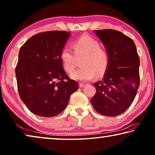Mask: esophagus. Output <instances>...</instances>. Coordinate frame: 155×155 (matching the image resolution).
Wrapping results in <instances>:
<instances>
[{"instance_id": "obj_1", "label": "esophagus", "mask_w": 155, "mask_h": 155, "mask_svg": "<svg viewBox=\"0 0 155 155\" xmlns=\"http://www.w3.org/2000/svg\"><path fill=\"white\" fill-rule=\"evenodd\" d=\"M85 85H86V84H83V83H79V86H80L81 87H85Z\"/></svg>"}]
</instances>
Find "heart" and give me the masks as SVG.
I'll return each mask as SVG.
<instances>
[{
	"label": "heart",
	"instance_id": "obj_1",
	"mask_svg": "<svg viewBox=\"0 0 155 155\" xmlns=\"http://www.w3.org/2000/svg\"><path fill=\"white\" fill-rule=\"evenodd\" d=\"M74 55L68 48H64L60 54L63 69L68 73L72 72L76 64V58L83 59L80 65L81 68L71 74L72 79L87 81L92 79L95 74L100 76L107 70L108 64V55L94 38L84 35L73 44Z\"/></svg>",
	"mask_w": 155,
	"mask_h": 155
}]
</instances>
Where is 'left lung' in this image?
Returning a JSON list of instances; mask_svg holds the SVG:
<instances>
[{
  "label": "left lung",
  "mask_w": 155,
  "mask_h": 155,
  "mask_svg": "<svg viewBox=\"0 0 155 155\" xmlns=\"http://www.w3.org/2000/svg\"><path fill=\"white\" fill-rule=\"evenodd\" d=\"M104 45L108 64L101 80L94 83L92 107L106 116L124 113L134 100L139 86L140 59L134 41L112 29L94 31Z\"/></svg>",
  "instance_id": "8db88e82"
}]
</instances>
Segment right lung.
I'll return each mask as SVG.
<instances>
[{
    "instance_id": "obj_1",
    "label": "right lung",
    "mask_w": 155,
    "mask_h": 155,
    "mask_svg": "<svg viewBox=\"0 0 155 155\" xmlns=\"http://www.w3.org/2000/svg\"><path fill=\"white\" fill-rule=\"evenodd\" d=\"M70 35L59 31L40 33L28 39L19 50L15 69L18 94L30 111L39 116L61 114L78 88L60 59Z\"/></svg>"
}]
</instances>
